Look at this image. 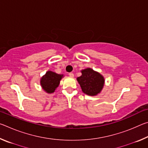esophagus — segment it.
<instances>
[{"mask_svg": "<svg viewBox=\"0 0 148 148\" xmlns=\"http://www.w3.org/2000/svg\"><path fill=\"white\" fill-rule=\"evenodd\" d=\"M69 76L71 77H74V74L72 73V72H71V73H69Z\"/></svg>", "mask_w": 148, "mask_h": 148, "instance_id": "esophagus-1", "label": "esophagus"}]
</instances>
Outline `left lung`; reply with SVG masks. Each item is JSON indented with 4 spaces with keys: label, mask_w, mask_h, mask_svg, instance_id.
I'll return each mask as SVG.
<instances>
[{
    "label": "left lung",
    "mask_w": 148,
    "mask_h": 148,
    "mask_svg": "<svg viewBox=\"0 0 148 148\" xmlns=\"http://www.w3.org/2000/svg\"><path fill=\"white\" fill-rule=\"evenodd\" d=\"M82 76L77 77L82 91L89 96H95L101 92L104 84V78L102 75L88 68L82 70Z\"/></svg>",
    "instance_id": "obj_1"
}]
</instances>
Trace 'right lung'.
Masks as SVG:
<instances>
[{"label":"right lung","instance_id":"obj_1","mask_svg":"<svg viewBox=\"0 0 148 148\" xmlns=\"http://www.w3.org/2000/svg\"><path fill=\"white\" fill-rule=\"evenodd\" d=\"M62 77L63 74H58L54 72L47 71L40 79L42 89L47 93H52L59 86L60 80Z\"/></svg>","mask_w":148,"mask_h":148}]
</instances>
